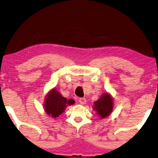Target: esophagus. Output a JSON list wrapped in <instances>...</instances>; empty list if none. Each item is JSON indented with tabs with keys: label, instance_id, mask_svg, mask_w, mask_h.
I'll return each instance as SVG.
<instances>
[{
	"label": "esophagus",
	"instance_id": "obj_1",
	"mask_svg": "<svg viewBox=\"0 0 158 158\" xmlns=\"http://www.w3.org/2000/svg\"><path fill=\"white\" fill-rule=\"evenodd\" d=\"M79 102H80V103H81V104L84 105V104H85V103H86L87 101H86V99H85V98H81V99H79Z\"/></svg>",
	"mask_w": 158,
	"mask_h": 158
}]
</instances>
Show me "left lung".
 Masks as SVG:
<instances>
[{
  "label": "left lung",
  "mask_w": 158,
  "mask_h": 158,
  "mask_svg": "<svg viewBox=\"0 0 158 158\" xmlns=\"http://www.w3.org/2000/svg\"><path fill=\"white\" fill-rule=\"evenodd\" d=\"M93 109L100 118L108 117L113 109V99L110 94L107 92L102 94L99 99L94 102Z\"/></svg>",
  "instance_id": "obj_1"
}]
</instances>
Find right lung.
Returning <instances> with one entry per match:
<instances>
[{
	"instance_id": "right-lung-1",
	"label": "right lung",
	"mask_w": 158,
	"mask_h": 158,
	"mask_svg": "<svg viewBox=\"0 0 158 158\" xmlns=\"http://www.w3.org/2000/svg\"><path fill=\"white\" fill-rule=\"evenodd\" d=\"M75 103L73 99H67L55 88L52 89L46 95L44 102V108L48 115L54 118L59 117L64 112L67 106Z\"/></svg>"
}]
</instances>
